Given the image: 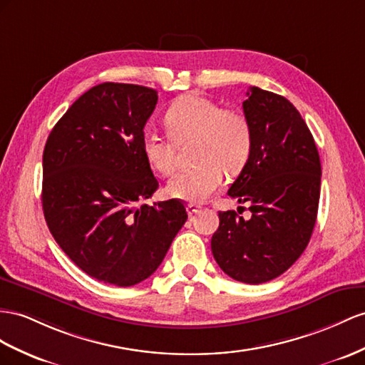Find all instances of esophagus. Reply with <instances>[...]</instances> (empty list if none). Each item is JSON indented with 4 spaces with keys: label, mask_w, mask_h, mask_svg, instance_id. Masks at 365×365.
Segmentation results:
<instances>
[{
    "label": "esophagus",
    "mask_w": 365,
    "mask_h": 365,
    "mask_svg": "<svg viewBox=\"0 0 365 365\" xmlns=\"http://www.w3.org/2000/svg\"><path fill=\"white\" fill-rule=\"evenodd\" d=\"M186 211H188L190 216H192V214L200 211V205H197V203H188V205H186Z\"/></svg>",
    "instance_id": "34e87169"
}]
</instances>
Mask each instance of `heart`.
<instances>
[{"label":"heart","instance_id":"heart-1","mask_svg":"<svg viewBox=\"0 0 365 365\" xmlns=\"http://www.w3.org/2000/svg\"><path fill=\"white\" fill-rule=\"evenodd\" d=\"M165 125L177 143L194 138L195 165L173 175L166 186L174 199L207 200L223 183V170L237 173L248 160L253 145L248 120L237 110L222 109L217 101L202 93H186L175 100L165 112ZM142 151L157 173L166 175L173 171L174 148L155 130L143 133Z\"/></svg>","mask_w":365,"mask_h":365}]
</instances>
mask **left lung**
<instances>
[{"label": "left lung", "instance_id": "1", "mask_svg": "<svg viewBox=\"0 0 365 365\" xmlns=\"http://www.w3.org/2000/svg\"><path fill=\"white\" fill-rule=\"evenodd\" d=\"M247 97L253 145L228 195L248 203L251 217L220 211L211 251L230 277L264 284L287 272L310 242L322 173L314 138L292 103L256 86Z\"/></svg>", "mask_w": 365, "mask_h": 365}]
</instances>
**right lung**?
I'll use <instances>...</instances> for the list:
<instances>
[{
	"mask_svg": "<svg viewBox=\"0 0 365 365\" xmlns=\"http://www.w3.org/2000/svg\"><path fill=\"white\" fill-rule=\"evenodd\" d=\"M157 92L101 83L53 126L43 153V211L60 248L91 277L130 287L151 276L188 219L158 188L142 151Z\"/></svg>",
	"mask_w": 365,
	"mask_h": 365,
	"instance_id": "obj_1",
	"label": "right lung"
}]
</instances>
